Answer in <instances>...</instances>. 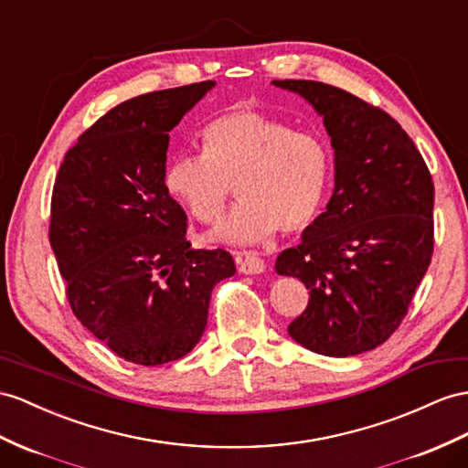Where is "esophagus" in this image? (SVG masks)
<instances>
[{
  "mask_svg": "<svg viewBox=\"0 0 468 468\" xmlns=\"http://www.w3.org/2000/svg\"><path fill=\"white\" fill-rule=\"evenodd\" d=\"M235 261H237L239 272H243V274H261V272H265V269H267L265 261H262L259 255H253V253H237Z\"/></svg>",
  "mask_w": 468,
  "mask_h": 468,
  "instance_id": "1",
  "label": "esophagus"
}]
</instances>
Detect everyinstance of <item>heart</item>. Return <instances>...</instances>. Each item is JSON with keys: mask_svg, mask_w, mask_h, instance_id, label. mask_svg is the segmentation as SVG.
I'll list each match as a JSON object with an SVG mask.
<instances>
[{"mask_svg": "<svg viewBox=\"0 0 468 468\" xmlns=\"http://www.w3.org/2000/svg\"><path fill=\"white\" fill-rule=\"evenodd\" d=\"M199 142L203 154L176 155L164 182L199 223L219 219L235 186L241 201L211 239L255 245L277 229L301 233L316 219L332 172L322 136L255 109H233L207 122Z\"/></svg>", "mask_w": 468, "mask_h": 468, "instance_id": "obj_1", "label": "heart"}]
</instances>
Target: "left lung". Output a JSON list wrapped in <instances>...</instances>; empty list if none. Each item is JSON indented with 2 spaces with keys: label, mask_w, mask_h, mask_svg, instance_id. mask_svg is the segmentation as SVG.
<instances>
[{
  "label": "left lung",
  "mask_w": 468,
  "mask_h": 468,
  "mask_svg": "<svg viewBox=\"0 0 468 468\" xmlns=\"http://www.w3.org/2000/svg\"><path fill=\"white\" fill-rule=\"evenodd\" d=\"M324 118L334 194L279 274L310 291L291 338L322 356L374 350L399 328L433 255L435 187L423 155L388 112L316 80H272Z\"/></svg>",
  "instance_id": "left-lung-1"
}]
</instances>
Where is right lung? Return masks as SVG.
I'll return each mask as SVG.
<instances>
[{"instance_id":"obj_1","label":"right lung","mask_w":468,"mask_h":468,"mask_svg":"<svg viewBox=\"0 0 468 468\" xmlns=\"http://www.w3.org/2000/svg\"><path fill=\"white\" fill-rule=\"evenodd\" d=\"M213 80L142 94L99 118L65 154L49 241L67 298L94 338L140 366L196 348L213 286L233 277L223 249H191L187 215L165 187L170 130Z\"/></svg>"}]
</instances>
